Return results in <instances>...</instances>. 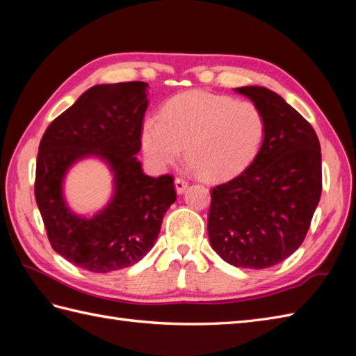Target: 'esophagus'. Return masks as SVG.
Instances as JSON below:
<instances>
[{"label":"esophagus","mask_w":356,"mask_h":356,"mask_svg":"<svg viewBox=\"0 0 356 356\" xmlns=\"http://www.w3.org/2000/svg\"><path fill=\"white\" fill-rule=\"evenodd\" d=\"M174 186H176L177 194H182V193H185V190L188 188V182L185 179L177 177L176 180H174Z\"/></svg>","instance_id":"obj_1"}]
</instances>
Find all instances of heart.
<instances>
[{"instance_id": "obj_1", "label": "heart", "mask_w": 356, "mask_h": 356, "mask_svg": "<svg viewBox=\"0 0 356 356\" xmlns=\"http://www.w3.org/2000/svg\"><path fill=\"white\" fill-rule=\"evenodd\" d=\"M264 118L255 104L229 96L193 90L174 96L161 111V120H143L140 143L149 163L166 170L185 147L193 170L220 180L237 176L259 154Z\"/></svg>"}]
</instances>
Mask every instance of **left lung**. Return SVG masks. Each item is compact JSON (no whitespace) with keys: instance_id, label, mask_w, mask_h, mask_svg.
<instances>
[{"instance_id":"1","label":"left lung","mask_w":356,"mask_h":356,"mask_svg":"<svg viewBox=\"0 0 356 356\" xmlns=\"http://www.w3.org/2000/svg\"><path fill=\"white\" fill-rule=\"evenodd\" d=\"M234 92L259 107L264 138L252 163L213 190L208 237L226 263L264 269L303 243L321 197V149L311 124L275 92Z\"/></svg>"}]
</instances>
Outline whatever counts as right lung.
<instances>
[{
    "label": "right lung",
    "instance_id": "add662e5",
    "mask_svg": "<svg viewBox=\"0 0 356 356\" xmlns=\"http://www.w3.org/2000/svg\"><path fill=\"white\" fill-rule=\"evenodd\" d=\"M147 96V82L95 86L42 136L35 197L51 248L74 266L97 274L133 266L154 246L176 202L172 177L147 176L136 157ZM87 158L112 174L111 199L93 216L78 215L65 197L66 174Z\"/></svg>",
    "mask_w": 356,
    "mask_h": 356
}]
</instances>
